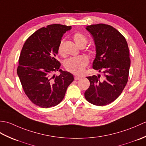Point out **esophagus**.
<instances>
[{
  "instance_id": "34e87169",
  "label": "esophagus",
  "mask_w": 146,
  "mask_h": 146,
  "mask_svg": "<svg viewBox=\"0 0 146 146\" xmlns=\"http://www.w3.org/2000/svg\"><path fill=\"white\" fill-rule=\"evenodd\" d=\"M82 78V76H75V80H80Z\"/></svg>"
}]
</instances>
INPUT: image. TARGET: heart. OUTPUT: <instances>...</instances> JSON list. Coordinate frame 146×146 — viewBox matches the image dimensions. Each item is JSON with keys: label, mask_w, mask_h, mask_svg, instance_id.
<instances>
[{"label": "heart", "mask_w": 146, "mask_h": 146, "mask_svg": "<svg viewBox=\"0 0 146 146\" xmlns=\"http://www.w3.org/2000/svg\"><path fill=\"white\" fill-rule=\"evenodd\" d=\"M73 38L74 41L79 47H84L87 43V38L82 33H76L73 35ZM63 42L62 40L58 46V52L60 54H63ZM88 64V60L85 56H79L75 58H70L64 62V66L69 72L75 75H81L83 73L85 67Z\"/></svg>", "instance_id": "b5f03b06"}]
</instances>
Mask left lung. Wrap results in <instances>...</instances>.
<instances>
[{"instance_id":"left-lung-1","label":"left lung","mask_w":146,"mask_h":146,"mask_svg":"<svg viewBox=\"0 0 146 146\" xmlns=\"http://www.w3.org/2000/svg\"><path fill=\"white\" fill-rule=\"evenodd\" d=\"M94 38L96 57L93 68L103 71L100 75L86 77L90 83L85 92L86 100L97 106H104L119 97L128 82L131 59L126 39L119 31L104 24H92L86 27Z\"/></svg>"}]
</instances>
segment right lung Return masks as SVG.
I'll list each match as a JSON object with an SVG mask.
<instances>
[{
    "label": "right lung",
    "instance_id": "1",
    "mask_svg": "<svg viewBox=\"0 0 146 146\" xmlns=\"http://www.w3.org/2000/svg\"><path fill=\"white\" fill-rule=\"evenodd\" d=\"M71 26L51 24L36 31L27 39L20 54L17 73L27 97L34 104L50 108L64 98L72 74L60 69L56 59L63 34ZM59 70L60 76L53 73Z\"/></svg>",
    "mask_w": 146,
    "mask_h": 146
}]
</instances>
